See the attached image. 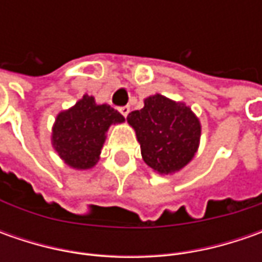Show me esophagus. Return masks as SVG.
Masks as SVG:
<instances>
[{"mask_svg":"<svg viewBox=\"0 0 262 262\" xmlns=\"http://www.w3.org/2000/svg\"><path fill=\"white\" fill-rule=\"evenodd\" d=\"M119 112H121V115L125 116L129 114V106H122V107H119Z\"/></svg>","mask_w":262,"mask_h":262,"instance_id":"esophagus-1","label":"esophagus"}]
</instances>
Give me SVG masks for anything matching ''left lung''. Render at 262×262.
Listing matches in <instances>:
<instances>
[{"label": "left lung", "mask_w": 262, "mask_h": 262, "mask_svg": "<svg viewBox=\"0 0 262 262\" xmlns=\"http://www.w3.org/2000/svg\"><path fill=\"white\" fill-rule=\"evenodd\" d=\"M126 122L136 131L143 160L159 175L179 172L195 156L201 122L184 102L148 96L143 109L128 114Z\"/></svg>", "instance_id": "1"}]
</instances>
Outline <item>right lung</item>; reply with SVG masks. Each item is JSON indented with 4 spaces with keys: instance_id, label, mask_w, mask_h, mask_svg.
I'll return each instance as SVG.
<instances>
[{
    "instance_id": "1",
    "label": "right lung",
    "mask_w": 262,
    "mask_h": 262,
    "mask_svg": "<svg viewBox=\"0 0 262 262\" xmlns=\"http://www.w3.org/2000/svg\"><path fill=\"white\" fill-rule=\"evenodd\" d=\"M124 121L125 118L107 103L97 105L93 96L84 95L56 115L51 143L67 166L87 170L99 162L109 126Z\"/></svg>"
}]
</instances>
